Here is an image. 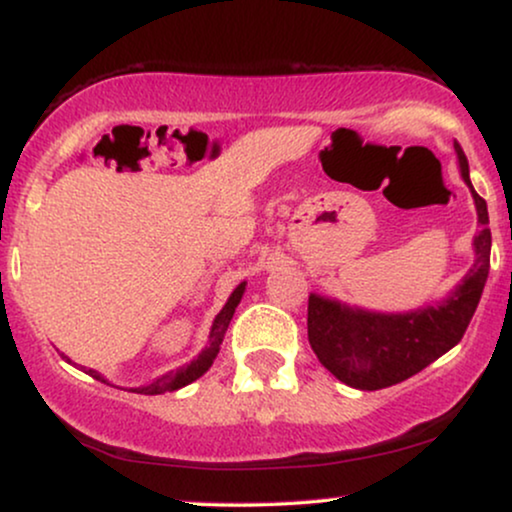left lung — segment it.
<instances>
[{
	"label": "left lung",
	"instance_id": "8db88e82",
	"mask_svg": "<svg viewBox=\"0 0 512 512\" xmlns=\"http://www.w3.org/2000/svg\"><path fill=\"white\" fill-rule=\"evenodd\" d=\"M453 147L482 227L472 242L475 263L460 285L444 301L410 313H375L320 294L308 296L311 349L339 382L353 389H384L427 368L463 339L482 299L491 256L489 211L487 201L472 187L463 147L458 142H453Z\"/></svg>",
	"mask_w": 512,
	"mask_h": 512
}]
</instances>
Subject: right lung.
<instances>
[{"label": "right lung", "instance_id": "1", "mask_svg": "<svg viewBox=\"0 0 512 512\" xmlns=\"http://www.w3.org/2000/svg\"><path fill=\"white\" fill-rule=\"evenodd\" d=\"M244 289H246V282H242V285H237L235 292L230 294V299H227V304L223 306V311L216 315V320H213L211 332H208L206 349L201 351L192 363L182 365V368H178L175 372H166V375L156 377L154 382L144 384V387H130L128 391H135V394L154 396V394H163V391L182 389V387H187V384H192L194 380H199V377L204 375L208 368H211L213 361H216V356H218V351H220V344H223V339H225L227 325H230L232 315H235V308L239 306V301H242ZM61 358H66V361L71 363V358H68L66 353H61ZM80 370H85L87 375L94 377V380H99V382H104V384H111L102 375V372H97V370H92V368H80Z\"/></svg>", "mask_w": 512, "mask_h": 512}]
</instances>
